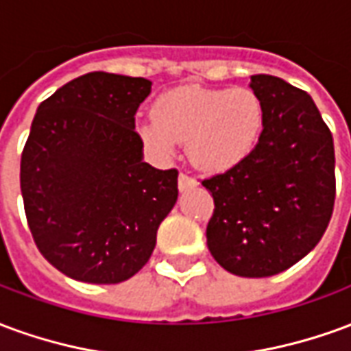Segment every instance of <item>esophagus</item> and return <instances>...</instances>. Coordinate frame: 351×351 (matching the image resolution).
<instances>
[{"label":"esophagus","instance_id":"esophagus-1","mask_svg":"<svg viewBox=\"0 0 351 351\" xmlns=\"http://www.w3.org/2000/svg\"><path fill=\"white\" fill-rule=\"evenodd\" d=\"M195 184H197V180H195L193 176L186 175V173H180V175H178V188L182 191L191 188V186H195Z\"/></svg>","mask_w":351,"mask_h":351}]
</instances>
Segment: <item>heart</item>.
Masks as SVG:
<instances>
[{"instance_id": "heart-1", "label": "heart", "mask_w": 351, "mask_h": 351, "mask_svg": "<svg viewBox=\"0 0 351 351\" xmlns=\"http://www.w3.org/2000/svg\"><path fill=\"white\" fill-rule=\"evenodd\" d=\"M263 105L246 88L182 86L154 103V118L137 122L146 145L169 156L188 141L191 161L203 171H223L256 148L263 130Z\"/></svg>"}]
</instances>
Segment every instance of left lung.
<instances>
[{"label":"left lung","mask_w":351,"mask_h":351,"mask_svg":"<svg viewBox=\"0 0 351 351\" xmlns=\"http://www.w3.org/2000/svg\"><path fill=\"white\" fill-rule=\"evenodd\" d=\"M263 105L256 148L226 173L201 180L213 193L206 226L213 258L237 276L265 278L308 254L331 220L337 180L327 123L304 90L252 75Z\"/></svg>","instance_id":"obj_1"}]
</instances>
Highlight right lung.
Returning <instances> with one entry per match:
<instances>
[{"label": "right lung", "instance_id": "obj_1", "mask_svg": "<svg viewBox=\"0 0 351 351\" xmlns=\"http://www.w3.org/2000/svg\"><path fill=\"white\" fill-rule=\"evenodd\" d=\"M152 82L93 71L37 108L22 160L27 226L50 265L69 278L118 284L150 259L178 197V171L143 161L135 131Z\"/></svg>", "mask_w": 351, "mask_h": 351}]
</instances>
